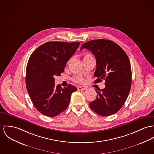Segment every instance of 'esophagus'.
Wrapping results in <instances>:
<instances>
[{"label":"esophagus","instance_id":"esophagus-1","mask_svg":"<svg viewBox=\"0 0 154 154\" xmlns=\"http://www.w3.org/2000/svg\"><path fill=\"white\" fill-rule=\"evenodd\" d=\"M77 89L78 90H85V89H87V87H84V86H79L77 87Z\"/></svg>","mask_w":154,"mask_h":154}]
</instances>
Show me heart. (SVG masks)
<instances>
[{"mask_svg": "<svg viewBox=\"0 0 154 154\" xmlns=\"http://www.w3.org/2000/svg\"><path fill=\"white\" fill-rule=\"evenodd\" d=\"M91 58H93V57L92 56H91L90 54H85L83 56V61L87 60L89 59H91ZM70 60H69L67 61V64L69 63ZM72 80H73L74 82H76V83H84V79L83 78L82 75H75V77H73Z\"/></svg>", "mask_w": 154, "mask_h": 154, "instance_id": "obj_1", "label": "heart"}]
</instances>
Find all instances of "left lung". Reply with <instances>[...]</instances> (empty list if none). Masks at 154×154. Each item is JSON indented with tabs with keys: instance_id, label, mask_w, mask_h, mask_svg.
<instances>
[{
	"instance_id": "left-lung-1",
	"label": "left lung",
	"mask_w": 154,
	"mask_h": 154,
	"mask_svg": "<svg viewBox=\"0 0 154 154\" xmlns=\"http://www.w3.org/2000/svg\"><path fill=\"white\" fill-rule=\"evenodd\" d=\"M87 48L96 59L94 83L106 80L104 89L95 90L97 95L89 106L101 116L117 112L125 102L131 87L130 60L124 50L116 43L105 39L88 41L80 50Z\"/></svg>"
}]
</instances>
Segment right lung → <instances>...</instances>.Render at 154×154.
<instances>
[{
    "instance_id": "right-lung-1",
    "label": "right lung",
    "mask_w": 154,
    "mask_h": 154,
    "mask_svg": "<svg viewBox=\"0 0 154 154\" xmlns=\"http://www.w3.org/2000/svg\"><path fill=\"white\" fill-rule=\"evenodd\" d=\"M80 42H48L37 48L26 67V84L35 108L41 114L53 117L69 106L71 94L77 88L71 84L62 88L55 85L54 77L64 71L67 62Z\"/></svg>"
}]
</instances>
